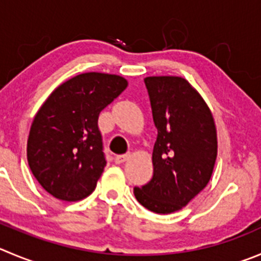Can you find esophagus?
Instances as JSON below:
<instances>
[{
	"instance_id": "34e87169",
	"label": "esophagus",
	"mask_w": 261,
	"mask_h": 261,
	"mask_svg": "<svg viewBox=\"0 0 261 261\" xmlns=\"http://www.w3.org/2000/svg\"><path fill=\"white\" fill-rule=\"evenodd\" d=\"M130 158V153H124V155H116L115 156V163L116 164H123L124 161H126Z\"/></svg>"
}]
</instances>
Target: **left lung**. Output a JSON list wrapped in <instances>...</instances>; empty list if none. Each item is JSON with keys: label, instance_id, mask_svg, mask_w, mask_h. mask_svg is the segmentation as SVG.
Listing matches in <instances>:
<instances>
[{"label": "left lung", "instance_id": "obj_1", "mask_svg": "<svg viewBox=\"0 0 261 261\" xmlns=\"http://www.w3.org/2000/svg\"><path fill=\"white\" fill-rule=\"evenodd\" d=\"M145 84L158 138L152 178L133 192L150 212L170 214L209 183L217 160V129L210 109L186 79L147 76Z\"/></svg>", "mask_w": 261, "mask_h": 261}]
</instances>
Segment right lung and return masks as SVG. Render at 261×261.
<instances>
[{
  "instance_id": "1",
  "label": "right lung",
  "mask_w": 261,
  "mask_h": 261,
  "mask_svg": "<svg viewBox=\"0 0 261 261\" xmlns=\"http://www.w3.org/2000/svg\"><path fill=\"white\" fill-rule=\"evenodd\" d=\"M119 75L84 73L52 92L29 132L27 156L39 185L54 197L79 201L95 191L106 165L98 115L126 88Z\"/></svg>"
}]
</instances>
